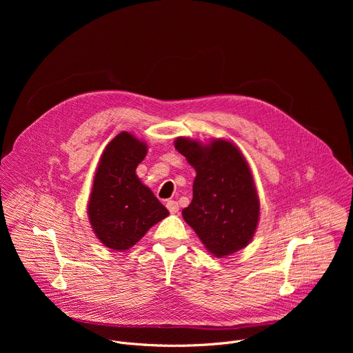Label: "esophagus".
<instances>
[{"instance_id":"esophagus-1","label":"esophagus","mask_w":353,"mask_h":353,"mask_svg":"<svg viewBox=\"0 0 353 353\" xmlns=\"http://www.w3.org/2000/svg\"><path fill=\"white\" fill-rule=\"evenodd\" d=\"M166 208L169 210L170 214H177L179 212V203H177V201L169 199L168 203H166Z\"/></svg>"}]
</instances>
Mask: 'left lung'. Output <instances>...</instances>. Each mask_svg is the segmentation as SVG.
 <instances>
[{"mask_svg": "<svg viewBox=\"0 0 353 353\" xmlns=\"http://www.w3.org/2000/svg\"><path fill=\"white\" fill-rule=\"evenodd\" d=\"M174 148L196 172L192 201L181 212L184 221L211 254L232 256L253 239L260 216V199L244 157L225 139L201 145L177 138Z\"/></svg>", "mask_w": 353, "mask_h": 353, "instance_id": "1", "label": "left lung"}]
</instances>
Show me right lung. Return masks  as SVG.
Segmentation results:
<instances>
[{
    "label": "right lung",
    "mask_w": 353,
    "mask_h": 353,
    "mask_svg": "<svg viewBox=\"0 0 353 353\" xmlns=\"http://www.w3.org/2000/svg\"><path fill=\"white\" fill-rule=\"evenodd\" d=\"M146 145L130 132H120L100 158L88 204L96 237L106 247L131 248L159 221L169 215L135 169L146 157Z\"/></svg>",
    "instance_id": "right-lung-1"
}]
</instances>
